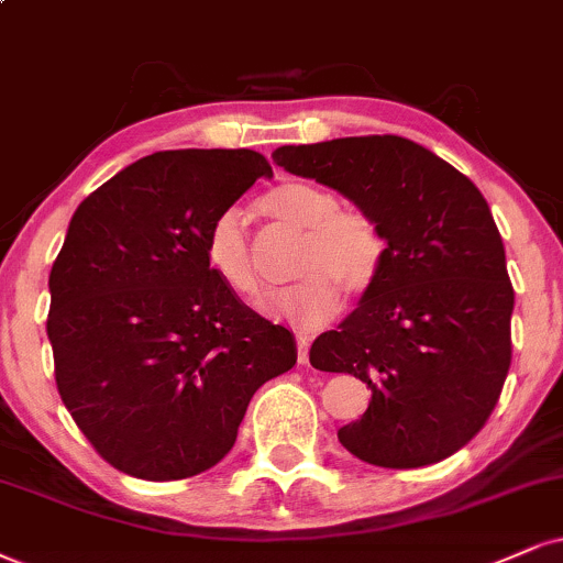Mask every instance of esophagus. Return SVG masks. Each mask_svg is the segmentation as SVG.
<instances>
[{
    "mask_svg": "<svg viewBox=\"0 0 563 563\" xmlns=\"http://www.w3.org/2000/svg\"><path fill=\"white\" fill-rule=\"evenodd\" d=\"M297 360H300V365L310 363V344L305 336H297Z\"/></svg>",
    "mask_w": 563,
    "mask_h": 563,
    "instance_id": "1",
    "label": "esophagus"
}]
</instances>
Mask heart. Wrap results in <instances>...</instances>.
I'll use <instances>...</instances> for the list:
<instances>
[{
    "instance_id": "1",
    "label": "heart",
    "mask_w": 563,
    "mask_h": 563,
    "mask_svg": "<svg viewBox=\"0 0 563 563\" xmlns=\"http://www.w3.org/2000/svg\"><path fill=\"white\" fill-rule=\"evenodd\" d=\"M329 187L289 179L258 200L263 217L300 232L289 271L297 279L276 289L266 310L295 329H318L339 310V292L350 300L371 292L386 258L378 221L355 208H339ZM206 266L229 292L253 300L261 295L255 250L240 208L213 217L203 240Z\"/></svg>"
}]
</instances>
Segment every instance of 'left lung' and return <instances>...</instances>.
Segmentation results:
<instances>
[{
    "instance_id": "1",
    "label": "left lung",
    "mask_w": 563,
    "mask_h": 563,
    "mask_svg": "<svg viewBox=\"0 0 563 563\" xmlns=\"http://www.w3.org/2000/svg\"><path fill=\"white\" fill-rule=\"evenodd\" d=\"M274 162L334 187L386 238L378 282L310 346L318 371L371 388L339 441L376 467L446 460L481 433L511 365L515 289L483 192L399 135L282 145Z\"/></svg>"
}]
</instances>
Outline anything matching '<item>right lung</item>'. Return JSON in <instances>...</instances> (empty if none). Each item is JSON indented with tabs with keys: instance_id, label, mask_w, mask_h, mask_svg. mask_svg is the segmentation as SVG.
<instances>
[{
	"instance_id": "1",
	"label": "right lung",
	"mask_w": 563,
	"mask_h": 563,
	"mask_svg": "<svg viewBox=\"0 0 563 563\" xmlns=\"http://www.w3.org/2000/svg\"><path fill=\"white\" fill-rule=\"evenodd\" d=\"M250 148L158 151L78 206L52 274L46 334L67 412L112 467L206 473L253 394L297 363L295 336L221 287L206 229L255 179Z\"/></svg>"
}]
</instances>
